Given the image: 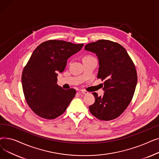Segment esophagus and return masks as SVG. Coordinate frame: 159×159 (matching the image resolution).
Masks as SVG:
<instances>
[{
  "mask_svg": "<svg viewBox=\"0 0 159 159\" xmlns=\"http://www.w3.org/2000/svg\"><path fill=\"white\" fill-rule=\"evenodd\" d=\"M79 93H82V94H84V95H86V94L89 93L88 91H87L86 90H80V91H79Z\"/></svg>",
  "mask_w": 159,
  "mask_h": 159,
  "instance_id": "1",
  "label": "esophagus"
}]
</instances>
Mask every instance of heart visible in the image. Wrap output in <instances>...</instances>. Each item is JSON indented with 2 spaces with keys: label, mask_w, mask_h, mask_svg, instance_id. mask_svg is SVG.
<instances>
[{
  "label": "heart",
  "mask_w": 159,
  "mask_h": 159,
  "mask_svg": "<svg viewBox=\"0 0 159 159\" xmlns=\"http://www.w3.org/2000/svg\"><path fill=\"white\" fill-rule=\"evenodd\" d=\"M88 57H86L85 58H88Z\"/></svg>",
  "instance_id": "heart-1"
}]
</instances>
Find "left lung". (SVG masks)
<instances>
[{
	"label": "left lung",
	"instance_id": "obj_1",
	"mask_svg": "<svg viewBox=\"0 0 159 159\" xmlns=\"http://www.w3.org/2000/svg\"><path fill=\"white\" fill-rule=\"evenodd\" d=\"M98 59L97 78L104 80L103 97L93 93L95 98L89 109L99 120H111L126 109L134 95L137 74L134 63L120 44L109 40H99L85 46Z\"/></svg>",
	"mask_w": 159,
	"mask_h": 159
}]
</instances>
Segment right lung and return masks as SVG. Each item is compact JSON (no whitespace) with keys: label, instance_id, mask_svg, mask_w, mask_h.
Wrapping results in <instances>:
<instances>
[{"label":"right lung","instance_id":"add662e5","mask_svg":"<svg viewBox=\"0 0 159 159\" xmlns=\"http://www.w3.org/2000/svg\"><path fill=\"white\" fill-rule=\"evenodd\" d=\"M84 44L49 40L33 52L22 74L25 99L32 111L42 118L54 119L61 115L76 94V90L62 89L57 82L67 60L82 49Z\"/></svg>","mask_w":159,"mask_h":159}]
</instances>
